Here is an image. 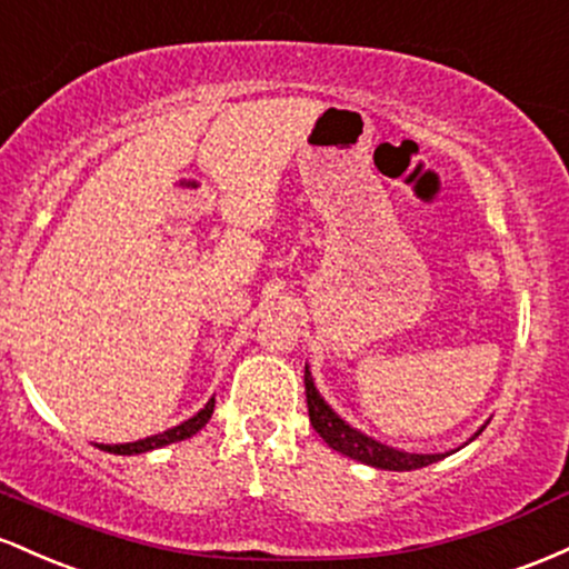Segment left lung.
Wrapping results in <instances>:
<instances>
[{
    "label": "left lung",
    "instance_id": "left-lung-1",
    "mask_svg": "<svg viewBox=\"0 0 569 569\" xmlns=\"http://www.w3.org/2000/svg\"><path fill=\"white\" fill-rule=\"evenodd\" d=\"M303 385H306V403H309L311 427H315L319 438H322L330 449H336L338 455L357 459V462L370 465V468H379V470H417V468H427V465L438 462V459L446 457V455H408V451L392 449V446L379 443L376 438H368L366 432L355 430L352 425L343 422L333 408L325 403L322 395L317 392L315 379H311L309 366H306ZM481 430H478L476 436H481Z\"/></svg>",
    "mask_w": 569,
    "mask_h": 569
}]
</instances>
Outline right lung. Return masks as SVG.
<instances>
[{"label": "right lung", "instance_id": "obj_1", "mask_svg": "<svg viewBox=\"0 0 569 569\" xmlns=\"http://www.w3.org/2000/svg\"><path fill=\"white\" fill-rule=\"evenodd\" d=\"M212 411H214V398L209 400L207 406L201 408L196 417H190L188 422L171 427V430L166 432H158V436H150V438H142V440H133V443H99V449L110 451V455H144V451H152V449H161V446H169V443H177V440H184L190 436H196V432L201 430L203 425L212 419Z\"/></svg>", "mask_w": 569, "mask_h": 569}]
</instances>
